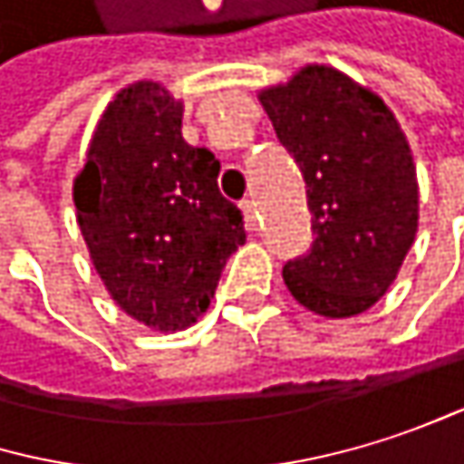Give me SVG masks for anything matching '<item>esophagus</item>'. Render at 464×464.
<instances>
[{"label":"esophagus","mask_w":464,"mask_h":464,"mask_svg":"<svg viewBox=\"0 0 464 464\" xmlns=\"http://www.w3.org/2000/svg\"><path fill=\"white\" fill-rule=\"evenodd\" d=\"M239 206H242V214H245L247 227H250V230H256V225H258V203H256L253 198H245Z\"/></svg>","instance_id":"34e87169"}]
</instances>
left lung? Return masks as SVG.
I'll return each instance as SVG.
<instances>
[{"label":"left lung","instance_id":"left-lung-1","mask_svg":"<svg viewBox=\"0 0 464 464\" xmlns=\"http://www.w3.org/2000/svg\"><path fill=\"white\" fill-rule=\"evenodd\" d=\"M307 181L315 242L288 261L291 296L315 315L353 318L397 280L419 230V181L405 130L370 86L304 64L258 92Z\"/></svg>","mask_w":464,"mask_h":464}]
</instances>
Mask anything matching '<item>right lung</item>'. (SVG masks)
<instances>
[{
  "mask_svg": "<svg viewBox=\"0 0 464 464\" xmlns=\"http://www.w3.org/2000/svg\"><path fill=\"white\" fill-rule=\"evenodd\" d=\"M181 113L160 81L127 83L72 181L75 219L108 296L154 332L192 326L247 239L242 211L217 187V157L181 138Z\"/></svg>",
  "mask_w": 464,
  "mask_h": 464,
  "instance_id": "add662e5",
  "label": "right lung"
}]
</instances>
